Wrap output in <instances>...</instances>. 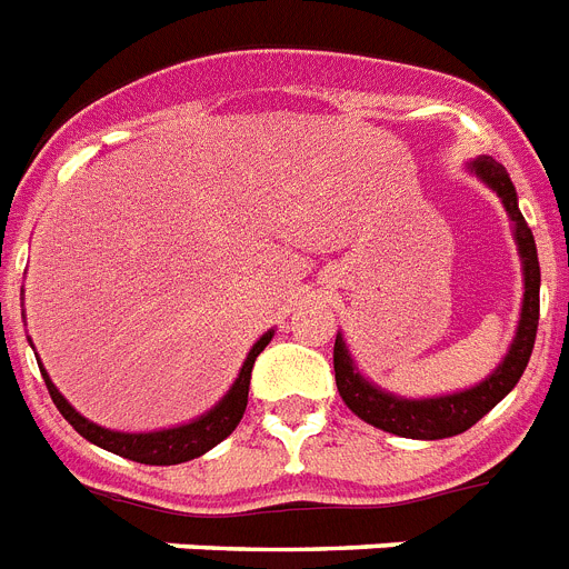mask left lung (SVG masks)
<instances>
[{
    "instance_id": "8db88e82",
    "label": "left lung",
    "mask_w": 569,
    "mask_h": 569,
    "mask_svg": "<svg viewBox=\"0 0 569 569\" xmlns=\"http://www.w3.org/2000/svg\"><path fill=\"white\" fill-rule=\"evenodd\" d=\"M471 171L503 200L511 223H515V241H518L520 261H523V308H520L518 335L511 340L503 363L497 366L482 383L465 389V392L416 401V398H398L369 383L358 372L342 337L337 335L335 340V378L346 407L366 425L403 436V439H448V436L465 433L468 427L477 425L488 410H495L497 403L509 396L532 358L538 311H541V264H538L532 229L520 214L515 186L500 162H495L491 157H480L471 162Z\"/></svg>"
}]
</instances>
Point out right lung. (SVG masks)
Returning <instances> with one entry per match:
<instances>
[{
	"label": "right lung",
	"mask_w": 569,
	"mask_h": 569,
	"mask_svg": "<svg viewBox=\"0 0 569 569\" xmlns=\"http://www.w3.org/2000/svg\"><path fill=\"white\" fill-rule=\"evenodd\" d=\"M270 340H273V331H267V335L252 346L247 360H243L241 372L234 378L232 389H229L227 396L220 398L206 416L189 421V425L157 430V433H119V430H107V427L92 425V421L83 419L81 412L74 410L72 403L60 396L58 387H54L49 375H46V369H40V372L42 380H46V387H49L51 401H54V407L60 410V416H63L87 442L142 465H180L189 462V459L203 457L206 450H211L214 445L223 442L234 427H238V421L243 419V410H247V396H250L252 363H256L258 355L267 349V342Z\"/></svg>",
	"instance_id": "obj_1"
}]
</instances>
